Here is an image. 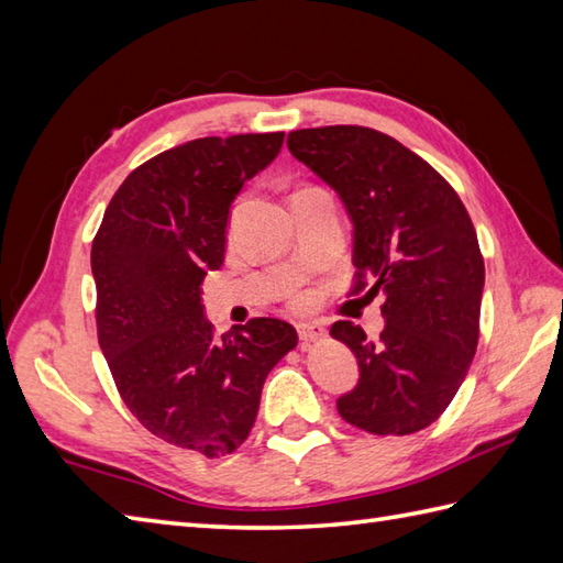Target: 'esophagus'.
Instances as JSON below:
<instances>
[{
    "label": "esophagus",
    "mask_w": 563,
    "mask_h": 563,
    "mask_svg": "<svg viewBox=\"0 0 563 563\" xmlns=\"http://www.w3.org/2000/svg\"><path fill=\"white\" fill-rule=\"evenodd\" d=\"M297 333H300V341L302 345H309L312 341L324 336V327L319 324V321H302V324H297Z\"/></svg>",
    "instance_id": "1"
}]
</instances>
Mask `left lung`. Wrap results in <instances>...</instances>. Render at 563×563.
I'll list each match as a JSON object with an SVG mask.
<instances>
[{"instance_id":"1","label":"left lung","mask_w":563,"mask_h":563,"mask_svg":"<svg viewBox=\"0 0 563 563\" xmlns=\"http://www.w3.org/2000/svg\"><path fill=\"white\" fill-rule=\"evenodd\" d=\"M288 150L349 212L353 292L367 278V295H382L377 341L353 321L331 327L361 367L339 413L373 435L423 430L457 394L479 341L484 258L470 212L433 166L373 128L292 130Z\"/></svg>"}]
</instances>
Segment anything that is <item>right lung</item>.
Masks as SVG:
<instances>
[{"mask_svg":"<svg viewBox=\"0 0 563 563\" xmlns=\"http://www.w3.org/2000/svg\"><path fill=\"white\" fill-rule=\"evenodd\" d=\"M283 137H200L157 154L115 190L91 244L99 345L118 391L150 433L206 457L249 438L263 382L297 345L295 327L273 317L214 341L200 297L224 261L234 198Z\"/></svg>","mask_w":563,"mask_h":563,"instance_id":"obj_1","label":"right lung"}]
</instances>
